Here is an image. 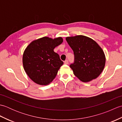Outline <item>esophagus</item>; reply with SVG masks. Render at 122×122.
Returning a JSON list of instances; mask_svg holds the SVG:
<instances>
[{
    "label": "esophagus",
    "instance_id": "esophagus-1",
    "mask_svg": "<svg viewBox=\"0 0 122 122\" xmlns=\"http://www.w3.org/2000/svg\"><path fill=\"white\" fill-rule=\"evenodd\" d=\"M64 64H68L69 63V61H68V60H66L64 61Z\"/></svg>",
    "mask_w": 122,
    "mask_h": 122
}]
</instances>
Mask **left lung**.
<instances>
[{
	"label": "left lung",
	"mask_w": 122,
	"mask_h": 122,
	"mask_svg": "<svg viewBox=\"0 0 122 122\" xmlns=\"http://www.w3.org/2000/svg\"><path fill=\"white\" fill-rule=\"evenodd\" d=\"M73 50L74 62L70 66L80 81L88 82L100 76L104 68V51L92 39L79 35L66 38Z\"/></svg>",
	"instance_id": "8db88e82"
}]
</instances>
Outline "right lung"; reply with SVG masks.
<instances>
[{"instance_id": "right-lung-1", "label": "right lung", "mask_w": 122, "mask_h": 122, "mask_svg": "<svg viewBox=\"0 0 122 122\" xmlns=\"http://www.w3.org/2000/svg\"><path fill=\"white\" fill-rule=\"evenodd\" d=\"M63 39L44 37L32 41L24 51L23 66L25 73L36 83L46 85L55 78L63 62L54 49Z\"/></svg>"}]
</instances>
